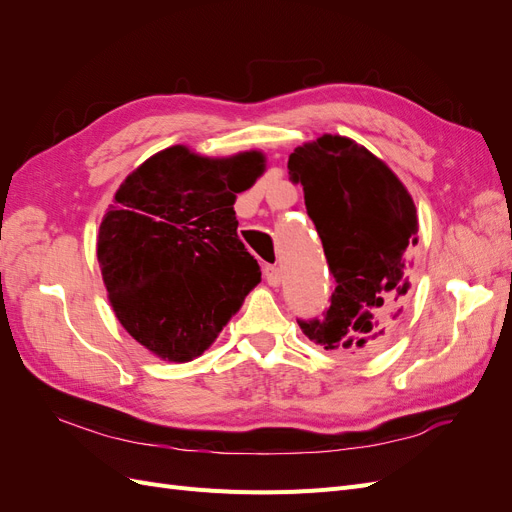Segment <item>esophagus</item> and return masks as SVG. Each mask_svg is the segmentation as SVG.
Listing matches in <instances>:
<instances>
[{"mask_svg":"<svg viewBox=\"0 0 512 512\" xmlns=\"http://www.w3.org/2000/svg\"><path fill=\"white\" fill-rule=\"evenodd\" d=\"M262 275H265V280L271 286H277L282 282V271H280V267H275V265H265V269H262Z\"/></svg>","mask_w":512,"mask_h":512,"instance_id":"obj_1","label":"esophagus"}]
</instances>
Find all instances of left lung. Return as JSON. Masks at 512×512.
<instances>
[{
  "instance_id": "left-lung-1",
  "label": "left lung",
  "mask_w": 512,
  "mask_h": 512,
  "mask_svg": "<svg viewBox=\"0 0 512 512\" xmlns=\"http://www.w3.org/2000/svg\"><path fill=\"white\" fill-rule=\"evenodd\" d=\"M322 241L335 290L322 316L301 320L324 350L371 354L397 329L418 243L416 209L389 166L350 138L324 134L288 160Z\"/></svg>"
}]
</instances>
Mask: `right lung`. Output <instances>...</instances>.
Here are the masks:
<instances>
[{
	"mask_svg": "<svg viewBox=\"0 0 512 512\" xmlns=\"http://www.w3.org/2000/svg\"><path fill=\"white\" fill-rule=\"evenodd\" d=\"M262 170L258 151L209 160L177 145L117 190L100 224L98 262L119 322L162 359L205 352L260 282L232 205Z\"/></svg>",
	"mask_w": 512,
	"mask_h": 512,
	"instance_id": "1",
	"label": "right lung"
}]
</instances>
